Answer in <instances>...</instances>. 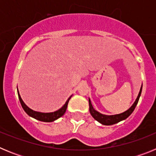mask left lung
Listing matches in <instances>:
<instances>
[{"mask_svg": "<svg viewBox=\"0 0 156 156\" xmlns=\"http://www.w3.org/2000/svg\"><path fill=\"white\" fill-rule=\"evenodd\" d=\"M141 90H142V85L140 87V91H139V94L138 95H137V98H136L135 101L133 102V104L131 105V107H130L129 109L126 110V111L122 112V113L115 114V115H108L100 113L99 112H98L97 110H95L94 108L93 105H92L91 104V101H90V98H89V107H90V115L93 116V118L95 120H97L98 122H99L100 123H101V124L107 125V126L113 125L115 124V123L120 122V121L124 120V119H126L127 117H129V115H131V113L133 112V110H134L135 107H136V105H137V102H138L140 94H141Z\"/></svg>", "mask_w": 156, "mask_h": 156, "instance_id": "1", "label": "left lung"}]
</instances>
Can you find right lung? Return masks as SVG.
I'll return each mask as SVG.
<instances>
[{"instance_id": "right-lung-1", "label": "right lung", "mask_w": 156, "mask_h": 156, "mask_svg": "<svg viewBox=\"0 0 156 156\" xmlns=\"http://www.w3.org/2000/svg\"><path fill=\"white\" fill-rule=\"evenodd\" d=\"M18 95H19V99L20 101V103H21V105L23 107V110H24L27 114H28L30 116L33 117L34 119H37V120L42 121V122H53V121L56 120L58 118H60L61 116H62L65 114L66 111V108H67V106H68V103L69 101L70 98H71L72 95L68 98V100L66 101V102L65 103L64 105L61 108H59L58 110L55 112H37L34 111V110L31 109L25 104L24 101L22 99L21 96L19 94V92L18 90Z\"/></svg>"}]
</instances>
